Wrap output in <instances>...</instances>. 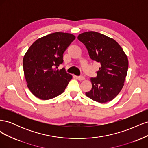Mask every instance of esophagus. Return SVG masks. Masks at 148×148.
Segmentation results:
<instances>
[{
	"label": "esophagus",
	"mask_w": 148,
	"mask_h": 148,
	"mask_svg": "<svg viewBox=\"0 0 148 148\" xmlns=\"http://www.w3.org/2000/svg\"><path fill=\"white\" fill-rule=\"evenodd\" d=\"M78 80H79V81H82V80L85 79V78L83 77V76H79V77H78Z\"/></svg>",
	"instance_id": "34e87169"
}]
</instances>
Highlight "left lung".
Returning <instances> with one entry per match:
<instances>
[{"instance_id": "left-lung-1", "label": "left lung", "mask_w": 148, "mask_h": 148, "mask_svg": "<svg viewBox=\"0 0 148 148\" xmlns=\"http://www.w3.org/2000/svg\"><path fill=\"white\" fill-rule=\"evenodd\" d=\"M89 57L101 64L96 78H91L92 89L86 96L99 103L110 101L122 90L127 77L128 60L123 49L112 38L95 31L78 35Z\"/></svg>"}]
</instances>
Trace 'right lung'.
I'll return each mask as SVG.
<instances>
[{"label":"right lung","instance_id":"add662e5","mask_svg":"<svg viewBox=\"0 0 148 148\" xmlns=\"http://www.w3.org/2000/svg\"><path fill=\"white\" fill-rule=\"evenodd\" d=\"M75 39L70 33L56 32L38 39L23 59L27 86L34 96L42 100L52 99L64 92L72 76L64 68L63 54Z\"/></svg>","mask_w":148,"mask_h":148}]
</instances>
